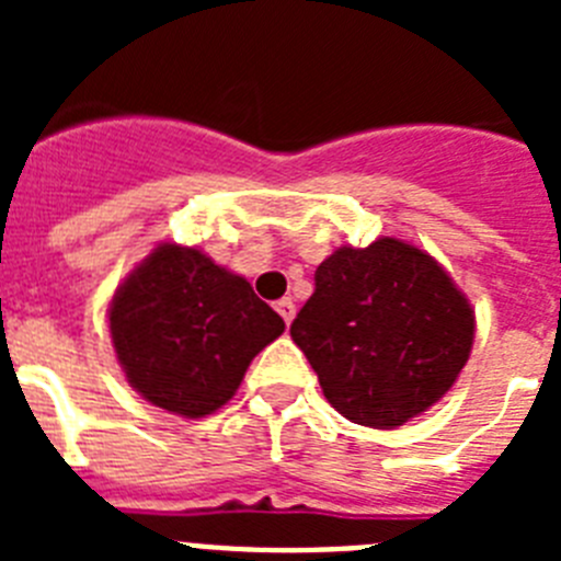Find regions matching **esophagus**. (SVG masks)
Masks as SVG:
<instances>
[{
    "instance_id": "esophagus-1",
    "label": "esophagus",
    "mask_w": 561,
    "mask_h": 561,
    "mask_svg": "<svg viewBox=\"0 0 561 561\" xmlns=\"http://www.w3.org/2000/svg\"><path fill=\"white\" fill-rule=\"evenodd\" d=\"M277 314L284 317V323L291 325V320H295V300L291 297H284V300H277Z\"/></svg>"
}]
</instances>
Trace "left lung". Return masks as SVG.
I'll return each mask as SVG.
<instances>
[{
  "label": "left lung",
  "mask_w": 561,
  "mask_h": 561,
  "mask_svg": "<svg viewBox=\"0 0 561 561\" xmlns=\"http://www.w3.org/2000/svg\"><path fill=\"white\" fill-rule=\"evenodd\" d=\"M291 340L336 413L396 430L453 390L472 354L474 309L427 250L381 236L317 266Z\"/></svg>",
  "instance_id": "obj_1"
}]
</instances>
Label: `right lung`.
<instances>
[{
    "label": "right lung",
    "instance_id": "add662e5",
    "mask_svg": "<svg viewBox=\"0 0 561 561\" xmlns=\"http://www.w3.org/2000/svg\"><path fill=\"white\" fill-rule=\"evenodd\" d=\"M106 314L128 385L182 419L225 408L250 362L286 329L247 277L171 241L123 277Z\"/></svg>",
    "mask_w": 561,
    "mask_h": 561
}]
</instances>
